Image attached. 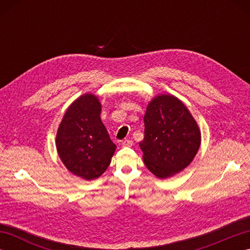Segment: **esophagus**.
Masks as SVG:
<instances>
[{
	"mask_svg": "<svg viewBox=\"0 0 250 250\" xmlns=\"http://www.w3.org/2000/svg\"><path fill=\"white\" fill-rule=\"evenodd\" d=\"M132 145H133V141H132V140L126 139L124 142H122V146H124V147H131Z\"/></svg>",
	"mask_w": 250,
	"mask_h": 250,
	"instance_id": "1",
	"label": "esophagus"
}]
</instances>
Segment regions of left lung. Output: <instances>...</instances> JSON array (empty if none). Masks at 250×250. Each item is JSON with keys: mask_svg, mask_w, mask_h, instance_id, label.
<instances>
[{"mask_svg": "<svg viewBox=\"0 0 250 250\" xmlns=\"http://www.w3.org/2000/svg\"><path fill=\"white\" fill-rule=\"evenodd\" d=\"M144 124L140 147L153 175L167 178L189 166L200 148L201 132L182 101L171 94L157 95L147 106Z\"/></svg>", "mask_w": 250, "mask_h": 250, "instance_id": "left-lung-1", "label": "left lung"}]
</instances>
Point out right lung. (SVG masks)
<instances>
[{
    "mask_svg": "<svg viewBox=\"0 0 250 250\" xmlns=\"http://www.w3.org/2000/svg\"><path fill=\"white\" fill-rule=\"evenodd\" d=\"M101 107L98 97L83 94L68 106L57 132L61 161L71 173L86 180L100 177L116 150L101 120Z\"/></svg>",
    "mask_w": 250,
    "mask_h": 250,
    "instance_id": "1",
    "label": "right lung"
}]
</instances>
